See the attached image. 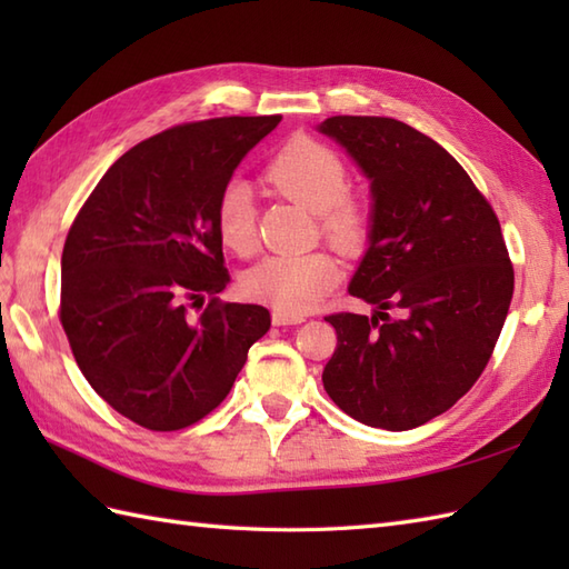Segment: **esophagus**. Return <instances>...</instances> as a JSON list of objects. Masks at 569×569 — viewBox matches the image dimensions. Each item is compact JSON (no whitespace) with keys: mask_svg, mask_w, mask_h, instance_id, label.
Segmentation results:
<instances>
[{"mask_svg":"<svg viewBox=\"0 0 569 569\" xmlns=\"http://www.w3.org/2000/svg\"><path fill=\"white\" fill-rule=\"evenodd\" d=\"M271 320H273V325H300V322H306V316H303V312L273 310L271 312Z\"/></svg>","mask_w":569,"mask_h":569,"instance_id":"1","label":"esophagus"}]
</instances>
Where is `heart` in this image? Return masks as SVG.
Returning a JSON list of instances; mask_svg holds the SVG:
<instances>
[{
	"mask_svg": "<svg viewBox=\"0 0 569 569\" xmlns=\"http://www.w3.org/2000/svg\"><path fill=\"white\" fill-rule=\"evenodd\" d=\"M283 198L312 210L330 244L345 257H359L373 232L371 204L349 192V171L340 153L310 137H293L278 149L263 171ZM214 232L224 249L249 257L257 247L253 200L247 183H229L214 204ZM340 266L328 251L298 257H266L241 276V293L276 310L303 312L335 286Z\"/></svg>",
	"mask_w": 569,
	"mask_h": 569,
	"instance_id": "obj_1",
	"label": "heart"
}]
</instances>
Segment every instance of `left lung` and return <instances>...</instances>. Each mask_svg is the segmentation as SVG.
I'll return each instance as SVG.
<instances>
[{
	"label": "left lung",
	"instance_id": "8db88e82",
	"mask_svg": "<svg viewBox=\"0 0 569 569\" xmlns=\"http://www.w3.org/2000/svg\"><path fill=\"white\" fill-rule=\"evenodd\" d=\"M371 180L373 232L349 293L371 318L335 312L322 383L347 416L410 430L445 413L489 365L513 298L499 217L438 141L391 117H330Z\"/></svg>",
	"mask_w": 569,
	"mask_h": 569
}]
</instances>
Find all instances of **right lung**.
Returning <instances> with one entry per match:
<instances>
[{
    "mask_svg": "<svg viewBox=\"0 0 569 569\" xmlns=\"http://www.w3.org/2000/svg\"><path fill=\"white\" fill-rule=\"evenodd\" d=\"M281 114L217 117L161 131L117 159L84 200L60 259L58 318L82 377L117 413L171 432L220 406L263 306L222 303L229 273L214 204ZM210 295L196 319L190 307Z\"/></svg>",
    "mask_w": 569,
    "mask_h": 569,
    "instance_id": "add662e5",
    "label": "right lung"
}]
</instances>
